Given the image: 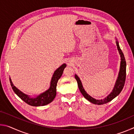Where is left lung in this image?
Returning <instances> with one entry per match:
<instances>
[{
	"instance_id": "1",
	"label": "left lung",
	"mask_w": 134,
	"mask_h": 134,
	"mask_svg": "<svg viewBox=\"0 0 134 134\" xmlns=\"http://www.w3.org/2000/svg\"><path fill=\"white\" fill-rule=\"evenodd\" d=\"M116 44L118 50L120 57H121V63H120L119 71L118 73V78L116 79V82H115L114 87H113L112 91L109 94L108 96H106L105 98H104L103 99L97 100L93 98V97H92V96H90V95L85 91L80 78L79 77V76L77 75L76 74H75V79H76L77 82L79 90H80L81 94H82L83 96L85 97V98L88 100L90 102L95 104V105H103V104H105L109 102H110L112 100L114 99L115 97L118 96L124 86L125 81L126 78V61L125 59L124 54L122 53L121 48H120L119 42L118 41L116 38Z\"/></svg>"
}]
</instances>
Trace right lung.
<instances>
[{
	"label": "right lung",
	"mask_w": 134,
	"mask_h": 134,
	"mask_svg": "<svg viewBox=\"0 0 134 134\" xmlns=\"http://www.w3.org/2000/svg\"><path fill=\"white\" fill-rule=\"evenodd\" d=\"M66 67V64H63L54 71L52 77L50 86L48 90L42 93L35 97H31L29 95L25 94L24 93L19 90L13 85L11 79L9 78L10 85L13 91L22 100L28 105L33 106H41L48 105L53 100L56 96V87L58 80L62 76L64 69Z\"/></svg>",
	"instance_id": "obj_1"
}]
</instances>
